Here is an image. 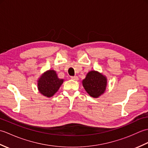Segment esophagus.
I'll use <instances>...</instances> for the list:
<instances>
[{"instance_id": "obj_1", "label": "esophagus", "mask_w": 148, "mask_h": 148, "mask_svg": "<svg viewBox=\"0 0 148 148\" xmlns=\"http://www.w3.org/2000/svg\"><path fill=\"white\" fill-rule=\"evenodd\" d=\"M71 79L72 80H74V81H77L78 80V77L76 76H71Z\"/></svg>"}]
</instances>
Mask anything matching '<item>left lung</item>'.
<instances>
[{"label": "left lung", "instance_id": "8db88e82", "mask_svg": "<svg viewBox=\"0 0 148 148\" xmlns=\"http://www.w3.org/2000/svg\"><path fill=\"white\" fill-rule=\"evenodd\" d=\"M83 85L90 96L97 98L104 92L107 79L105 76L98 72L90 71L87 74L85 79H83Z\"/></svg>", "mask_w": 148, "mask_h": 148}]
</instances>
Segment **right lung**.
Wrapping results in <instances>:
<instances>
[{
    "label": "right lung",
    "instance_id": "obj_1",
    "mask_svg": "<svg viewBox=\"0 0 148 148\" xmlns=\"http://www.w3.org/2000/svg\"><path fill=\"white\" fill-rule=\"evenodd\" d=\"M64 80L59 79L56 72L50 70L46 72L38 81L39 92L47 97H52L58 90Z\"/></svg>",
    "mask_w": 148,
    "mask_h": 148
}]
</instances>
